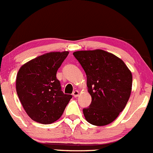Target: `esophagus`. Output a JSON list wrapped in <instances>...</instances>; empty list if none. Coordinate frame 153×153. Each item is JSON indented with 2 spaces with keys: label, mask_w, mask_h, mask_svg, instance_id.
<instances>
[{
  "label": "esophagus",
  "mask_w": 153,
  "mask_h": 153,
  "mask_svg": "<svg viewBox=\"0 0 153 153\" xmlns=\"http://www.w3.org/2000/svg\"><path fill=\"white\" fill-rule=\"evenodd\" d=\"M79 92L78 91H74L73 92V96L74 97H79Z\"/></svg>",
  "instance_id": "34e87169"
}]
</instances>
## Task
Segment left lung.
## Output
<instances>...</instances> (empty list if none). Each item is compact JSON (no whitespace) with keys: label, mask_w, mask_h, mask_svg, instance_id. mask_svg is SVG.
Segmentation results:
<instances>
[{"label":"left lung","mask_w":153,"mask_h":153,"mask_svg":"<svg viewBox=\"0 0 153 153\" xmlns=\"http://www.w3.org/2000/svg\"><path fill=\"white\" fill-rule=\"evenodd\" d=\"M74 56L87 76L88 91L92 102L83 109L90 124H111L125 108L132 90L133 76L123 60L102 49L78 51Z\"/></svg>","instance_id":"1"}]
</instances>
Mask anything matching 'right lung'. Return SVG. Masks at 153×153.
Instances as JSON below:
<instances>
[{
  "label": "right lung",
  "instance_id": "right-lung-1",
  "mask_svg": "<svg viewBox=\"0 0 153 153\" xmlns=\"http://www.w3.org/2000/svg\"><path fill=\"white\" fill-rule=\"evenodd\" d=\"M68 51L44 53L23 65L16 77V91L28 116L34 122L51 124L61 117L72 98L61 91L56 71Z\"/></svg>",
  "mask_w": 153,
  "mask_h": 153
}]
</instances>
